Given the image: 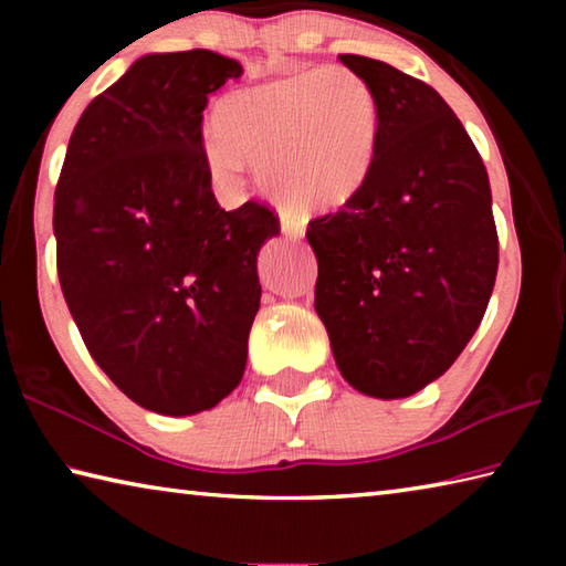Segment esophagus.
<instances>
[{"label":"esophagus","instance_id":"esophagus-1","mask_svg":"<svg viewBox=\"0 0 566 566\" xmlns=\"http://www.w3.org/2000/svg\"><path fill=\"white\" fill-rule=\"evenodd\" d=\"M282 234L296 242V239L304 237V222H300L296 217H282Z\"/></svg>","mask_w":566,"mask_h":566}]
</instances>
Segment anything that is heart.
Here are the masks:
<instances>
[{
    "label": "heart",
    "instance_id": "1",
    "mask_svg": "<svg viewBox=\"0 0 566 566\" xmlns=\"http://www.w3.org/2000/svg\"><path fill=\"white\" fill-rule=\"evenodd\" d=\"M205 165L219 187H237L256 165L266 197L306 214L334 212L359 195L377 161V92L349 66H314L234 92L219 102Z\"/></svg>",
    "mask_w": 566,
    "mask_h": 566
}]
</instances>
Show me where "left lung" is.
Returning a JSON list of instances; mask_svg holds the SVG:
<instances>
[{
    "instance_id": "left-lung-1",
    "label": "left lung",
    "mask_w": 566,
    "mask_h": 566,
    "mask_svg": "<svg viewBox=\"0 0 566 566\" xmlns=\"http://www.w3.org/2000/svg\"><path fill=\"white\" fill-rule=\"evenodd\" d=\"M377 92L379 149L367 185L314 219V310L342 377L367 397L417 395L452 367L482 322L500 242L484 161L449 104L397 66L339 54Z\"/></svg>"
}]
</instances>
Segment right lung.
<instances>
[{
	"label": "right lung",
	"mask_w": 566,
	"mask_h": 566,
	"mask_svg": "<svg viewBox=\"0 0 566 566\" xmlns=\"http://www.w3.org/2000/svg\"><path fill=\"white\" fill-rule=\"evenodd\" d=\"M209 50L145 54L76 122L54 195L56 272L92 359L139 407L212 409L242 381L270 209L217 205L209 94L242 76Z\"/></svg>",
	"instance_id": "1"
}]
</instances>
